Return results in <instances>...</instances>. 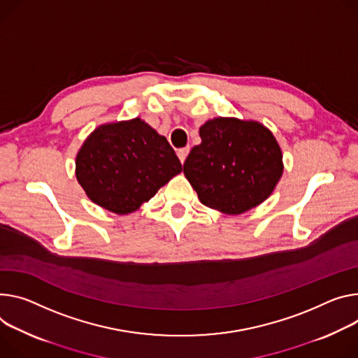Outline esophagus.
I'll list each match as a JSON object with an SVG mask.
<instances>
[{
  "label": "esophagus",
  "instance_id": "34e87169",
  "mask_svg": "<svg viewBox=\"0 0 358 358\" xmlns=\"http://www.w3.org/2000/svg\"><path fill=\"white\" fill-rule=\"evenodd\" d=\"M188 152H189V147H185V148H181V150L177 151V155H178V158L181 161V164H184V161H185Z\"/></svg>",
  "mask_w": 358,
  "mask_h": 358
}]
</instances>
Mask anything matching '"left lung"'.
<instances>
[{"label": "left lung", "mask_w": 358, "mask_h": 358, "mask_svg": "<svg viewBox=\"0 0 358 358\" xmlns=\"http://www.w3.org/2000/svg\"><path fill=\"white\" fill-rule=\"evenodd\" d=\"M200 137L201 144L192 147L184 162V176L204 206L238 215L271 196L284 164L264 124L215 117L200 127Z\"/></svg>", "instance_id": "8db88e82"}]
</instances>
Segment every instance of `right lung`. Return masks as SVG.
<instances>
[{
	"label": "right lung",
	"instance_id": "obj_1",
	"mask_svg": "<svg viewBox=\"0 0 358 358\" xmlns=\"http://www.w3.org/2000/svg\"><path fill=\"white\" fill-rule=\"evenodd\" d=\"M181 170L167 138L140 117L99 125L76 157L87 197L118 215L137 211Z\"/></svg>",
	"mask_w": 358,
	"mask_h": 358
}]
</instances>
